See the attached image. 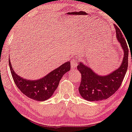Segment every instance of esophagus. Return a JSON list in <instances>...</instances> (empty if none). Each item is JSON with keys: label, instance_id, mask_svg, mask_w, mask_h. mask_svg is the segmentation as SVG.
Returning <instances> with one entry per match:
<instances>
[{"label": "esophagus", "instance_id": "34e87169", "mask_svg": "<svg viewBox=\"0 0 132 132\" xmlns=\"http://www.w3.org/2000/svg\"><path fill=\"white\" fill-rule=\"evenodd\" d=\"M78 62L77 60H72L71 61V69H74V68H76V67L77 66Z\"/></svg>", "mask_w": 132, "mask_h": 132}]
</instances>
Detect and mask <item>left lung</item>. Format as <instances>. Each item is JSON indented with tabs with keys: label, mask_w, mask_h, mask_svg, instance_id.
Returning <instances> with one entry per match:
<instances>
[{
	"label": "left lung",
	"mask_w": 132,
	"mask_h": 132,
	"mask_svg": "<svg viewBox=\"0 0 132 132\" xmlns=\"http://www.w3.org/2000/svg\"><path fill=\"white\" fill-rule=\"evenodd\" d=\"M114 27L116 37L124 52L123 60L118 68L107 75L102 76L82 61H80L77 66V70L81 74L79 93L82 98L88 101H102L112 96L121 86L126 73L129 49L121 30L116 25Z\"/></svg>",
	"instance_id": "8db88e82"
}]
</instances>
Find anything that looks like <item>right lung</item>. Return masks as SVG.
I'll list each match as a JSON object with an SVG mask.
<instances>
[{
    "label": "right lung",
    "mask_w": 132,
    "mask_h": 132,
    "mask_svg": "<svg viewBox=\"0 0 132 132\" xmlns=\"http://www.w3.org/2000/svg\"><path fill=\"white\" fill-rule=\"evenodd\" d=\"M9 65L15 85L21 92L28 98L41 102L52 96L62 76L69 71L71 67L70 62L67 61L40 79L28 80L15 72L10 60H9Z\"/></svg>",
    "instance_id": "obj_1"
}]
</instances>
